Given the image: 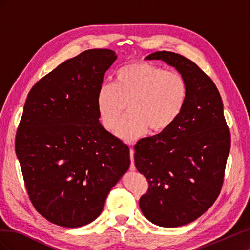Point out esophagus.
<instances>
[{"instance_id":"34e87169","label":"esophagus","mask_w":250,"mask_h":250,"mask_svg":"<svg viewBox=\"0 0 250 250\" xmlns=\"http://www.w3.org/2000/svg\"><path fill=\"white\" fill-rule=\"evenodd\" d=\"M133 155H134V150L132 148H130V160H131V164H130V171H135V165H134V161H133Z\"/></svg>"}]
</instances>
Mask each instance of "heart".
Wrapping results in <instances>:
<instances>
[{
    "label": "heart",
    "mask_w": 250,
    "mask_h": 250,
    "mask_svg": "<svg viewBox=\"0 0 250 250\" xmlns=\"http://www.w3.org/2000/svg\"><path fill=\"white\" fill-rule=\"evenodd\" d=\"M188 96L184 75L147 62H134L117 72L115 84L102 83L96 103L100 122L109 132L116 129L128 103L129 115L121 121L116 135L133 143L149 129L153 133L169 129L183 113Z\"/></svg>",
    "instance_id": "1"
}]
</instances>
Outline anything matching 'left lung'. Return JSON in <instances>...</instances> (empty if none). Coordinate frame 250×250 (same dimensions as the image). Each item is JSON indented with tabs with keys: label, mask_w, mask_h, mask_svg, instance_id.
I'll use <instances>...</instances> for the list:
<instances>
[{
	"label": "left lung",
	"mask_w": 250,
	"mask_h": 250,
	"mask_svg": "<svg viewBox=\"0 0 250 250\" xmlns=\"http://www.w3.org/2000/svg\"><path fill=\"white\" fill-rule=\"evenodd\" d=\"M184 75L188 85L186 107L169 129L140 140L134 164L148 180L140 208L150 222L177 228L199 218L220 194L230 133L215 83L192 60L168 51L148 55Z\"/></svg>",
	"instance_id": "left-lung-1"
}]
</instances>
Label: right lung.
<instances>
[{
	"label": "right lung",
	"instance_id": "add662e5",
	"mask_svg": "<svg viewBox=\"0 0 250 250\" xmlns=\"http://www.w3.org/2000/svg\"><path fill=\"white\" fill-rule=\"evenodd\" d=\"M116 59L112 50L92 49L65 60L35 83L22 110L16 153L29 198L63 228L94 221L129 168V148L104 129L96 103Z\"/></svg>",
	"mask_w": 250,
	"mask_h": 250
}]
</instances>
